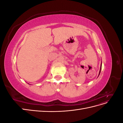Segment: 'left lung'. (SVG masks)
<instances>
[{"label": "left lung", "instance_id": "1", "mask_svg": "<svg viewBox=\"0 0 123 123\" xmlns=\"http://www.w3.org/2000/svg\"><path fill=\"white\" fill-rule=\"evenodd\" d=\"M102 62H101V64H100V70H99V74H98V76L99 75L100 71H101V69H102Z\"/></svg>", "mask_w": 123, "mask_h": 123}]
</instances>
